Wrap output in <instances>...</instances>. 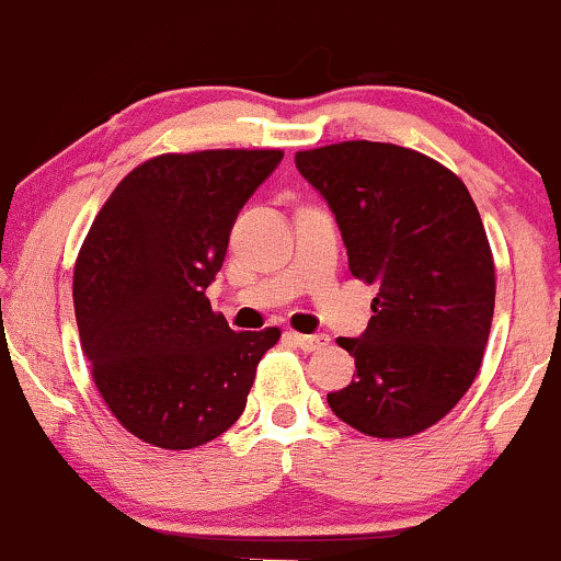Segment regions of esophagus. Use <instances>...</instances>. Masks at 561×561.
<instances>
[{
	"label": "esophagus",
	"instance_id": "34e87169",
	"mask_svg": "<svg viewBox=\"0 0 561 561\" xmlns=\"http://www.w3.org/2000/svg\"><path fill=\"white\" fill-rule=\"evenodd\" d=\"M293 340H295V345H298L300 351H306V353L324 351V347L330 345V337H327V334H298V332H293Z\"/></svg>",
	"mask_w": 561,
	"mask_h": 561
}]
</instances>
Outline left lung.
Listing matches in <instances>:
<instances>
[{"label":"left lung","mask_w":561,"mask_h":561,"mask_svg":"<svg viewBox=\"0 0 561 561\" xmlns=\"http://www.w3.org/2000/svg\"><path fill=\"white\" fill-rule=\"evenodd\" d=\"M337 218L356 279L377 285L362 337L337 345L356 379L327 396L371 437L433 427L478 377L495 306V266L472 195L437 160L388 145L340 141L295 152Z\"/></svg>","instance_id":"1"}]
</instances>
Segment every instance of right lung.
<instances>
[{
	"label": "right lung",
	"mask_w": 561,
	"mask_h": 561,
	"mask_svg": "<svg viewBox=\"0 0 561 561\" xmlns=\"http://www.w3.org/2000/svg\"><path fill=\"white\" fill-rule=\"evenodd\" d=\"M282 150L165 152L113 190L73 272L81 351L102 401L150 446L186 450L240 420L279 330L234 332L205 289L237 214Z\"/></svg>",
	"instance_id": "obj_1"
}]
</instances>
